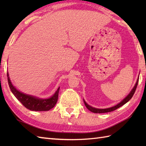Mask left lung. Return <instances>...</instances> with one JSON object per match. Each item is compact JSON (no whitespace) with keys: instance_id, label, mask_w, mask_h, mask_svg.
Instances as JSON below:
<instances>
[{"instance_id":"left-lung-1","label":"left lung","mask_w":146,"mask_h":146,"mask_svg":"<svg viewBox=\"0 0 146 146\" xmlns=\"http://www.w3.org/2000/svg\"><path fill=\"white\" fill-rule=\"evenodd\" d=\"M138 82H139V78L137 80V82H136V83H135V85L134 86V87L132 88L131 92L129 93V94L127 96V97L124 99H123V100L121 101L119 104H118L117 105H115V106H113L112 107L108 108H103V109H100V108H94V107L90 106V105H88L86 103V102L84 100H83V102H84V104L85 105L86 107L90 111H91L94 113H107V112H110V111H112L115 110L117 109V108H119L121 106H122V105H123L124 104H125L127 102H128L130 100H131L132 97H133V95H134L135 92L136 88H137V86L138 85Z\"/></svg>"}]
</instances>
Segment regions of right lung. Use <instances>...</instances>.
Wrapping results in <instances>:
<instances>
[{
    "instance_id": "1",
    "label": "right lung",
    "mask_w": 146,
    "mask_h": 146,
    "mask_svg": "<svg viewBox=\"0 0 146 146\" xmlns=\"http://www.w3.org/2000/svg\"><path fill=\"white\" fill-rule=\"evenodd\" d=\"M8 83L11 90L17 100L27 109L32 111H48L53 108L56 104L60 87L58 88L55 94L48 98H39L32 95H27L22 93L14 87L12 84L9 73H7Z\"/></svg>"
}]
</instances>
